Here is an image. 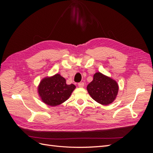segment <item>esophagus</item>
<instances>
[{
    "mask_svg": "<svg viewBox=\"0 0 153 153\" xmlns=\"http://www.w3.org/2000/svg\"><path fill=\"white\" fill-rule=\"evenodd\" d=\"M78 87H84V82H80V83H78Z\"/></svg>",
    "mask_w": 153,
    "mask_h": 153,
    "instance_id": "1",
    "label": "esophagus"
}]
</instances>
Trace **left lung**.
<instances>
[{
  "label": "left lung",
  "instance_id": "left-lung-1",
  "mask_svg": "<svg viewBox=\"0 0 153 153\" xmlns=\"http://www.w3.org/2000/svg\"><path fill=\"white\" fill-rule=\"evenodd\" d=\"M87 89L94 100L101 105H107L116 98L119 87L115 80L99 72L94 74L93 80L88 84Z\"/></svg>",
  "mask_w": 153,
  "mask_h": 153
}]
</instances>
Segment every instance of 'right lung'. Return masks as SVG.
<instances>
[{"instance_id": "obj_1", "label": "right lung", "mask_w": 153, "mask_h": 153, "mask_svg": "<svg viewBox=\"0 0 153 153\" xmlns=\"http://www.w3.org/2000/svg\"><path fill=\"white\" fill-rule=\"evenodd\" d=\"M75 87L72 84L67 85L65 78L56 74L41 80L38 87V92L44 103L55 106L66 101Z\"/></svg>"}]
</instances>
